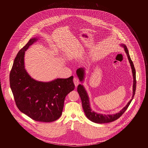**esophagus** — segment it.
Listing matches in <instances>:
<instances>
[{"instance_id":"1","label":"esophagus","mask_w":148,"mask_h":148,"mask_svg":"<svg viewBox=\"0 0 148 148\" xmlns=\"http://www.w3.org/2000/svg\"><path fill=\"white\" fill-rule=\"evenodd\" d=\"M73 82H74V85H75V86L76 87H77V85L79 84V83H80V81L79 80V79H78L77 77H74Z\"/></svg>"}]
</instances>
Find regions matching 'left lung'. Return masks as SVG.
Instances as JSON below:
<instances>
[{
  "instance_id": "8db88e82",
  "label": "left lung",
  "mask_w": 148,
  "mask_h": 148,
  "mask_svg": "<svg viewBox=\"0 0 148 148\" xmlns=\"http://www.w3.org/2000/svg\"><path fill=\"white\" fill-rule=\"evenodd\" d=\"M121 46L124 48V50L125 51L127 56L129 59V62L131 65V67L132 69V72L133 74L134 77V85H133V95L132 96V99L129 101V103H127L124 108H123L121 111L118 113H117L115 114H108V115H103L102 114H98L95 112L92 111V110L90 108V101H89V98L88 97L87 93L86 91L85 88L84 86L81 85H79L77 86V92L79 93V95L80 97L81 101H82V105L84 109V112L85 113L86 116L88 118V119H90V121H93L94 123H99V124H102V123H110L112 121H114L116 119H118L120 116H122V114L125 112L127 108L130 105L131 102L132 101V99L134 97L136 88V70L134 68V65L133 62L132 61L131 59L130 58V55L129 53V51L125 45L121 44ZM76 74L78 76L79 79L80 81H82L84 78L85 75V69L84 68H80L77 69Z\"/></svg>"
}]
</instances>
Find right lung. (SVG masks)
Returning a JSON list of instances; mask_svg holds the SVG:
<instances>
[{
    "label": "right lung",
    "mask_w": 148,
    "mask_h": 148,
    "mask_svg": "<svg viewBox=\"0 0 148 148\" xmlns=\"http://www.w3.org/2000/svg\"><path fill=\"white\" fill-rule=\"evenodd\" d=\"M30 39L19 51L10 74V84L18 109L35 121L52 122L61 116L66 97L73 90V76L43 82L31 77L24 67V54L37 40Z\"/></svg>",
    "instance_id": "1"
}]
</instances>
